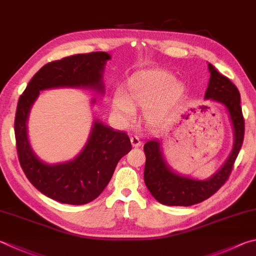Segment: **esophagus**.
<instances>
[{"label":"esophagus","mask_w":256,"mask_h":256,"mask_svg":"<svg viewBox=\"0 0 256 256\" xmlns=\"http://www.w3.org/2000/svg\"><path fill=\"white\" fill-rule=\"evenodd\" d=\"M130 140H131V143H132V146H134V148H136V146H141V141H140V138L138 136H131V138H130Z\"/></svg>","instance_id":"34e87169"}]
</instances>
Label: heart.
I'll return each mask as SVG.
<instances>
[{
    "mask_svg": "<svg viewBox=\"0 0 256 256\" xmlns=\"http://www.w3.org/2000/svg\"><path fill=\"white\" fill-rule=\"evenodd\" d=\"M187 94V86L176 80L172 72L164 69L141 70L128 78L123 94L116 92L112 98L113 113L125 122L131 120L134 110L144 108L148 123L166 122Z\"/></svg>",
    "mask_w": 256,
    "mask_h": 256,
    "instance_id": "1",
    "label": "heart"
}]
</instances>
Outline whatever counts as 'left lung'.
<instances>
[{
	"mask_svg": "<svg viewBox=\"0 0 256 256\" xmlns=\"http://www.w3.org/2000/svg\"><path fill=\"white\" fill-rule=\"evenodd\" d=\"M210 72L205 98L222 104L230 114L234 132V144L224 166L206 180H198L176 174L166 164L160 141L151 140L144 144L146 161L144 166V182L156 200L166 206H192L206 200L226 182L233 170L244 140V118L242 114L240 96L228 78L208 64Z\"/></svg>",
	"mask_w": 256,
	"mask_h": 256,
	"instance_id": "left-lung-1",
	"label": "left lung"
}]
</instances>
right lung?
I'll return each mask as SVG.
<instances>
[{
	"label": "right lung",
	"mask_w": 256,
	"mask_h": 256,
	"mask_svg": "<svg viewBox=\"0 0 256 256\" xmlns=\"http://www.w3.org/2000/svg\"><path fill=\"white\" fill-rule=\"evenodd\" d=\"M110 59L108 52L96 51L51 62L32 77L18 98L14 133L21 168L40 192L56 202L85 205L98 197L110 182L120 158L131 151V141L125 132L96 120L85 148L75 159L48 164L36 156L28 138L26 122L30 108L40 92L49 88L82 87L104 94L102 76Z\"/></svg>",
	"instance_id": "obj_1"
}]
</instances>
